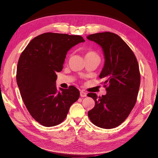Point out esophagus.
Returning a JSON list of instances; mask_svg holds the SVG:
<instances>
[{"label": "esophagus", "mask_w": 158, "mask_h": 158, "mask_svg": "<svg viewBox=\"0 0 158 158\" xmlns=\"http://www.w3.org/2000/svg\"><path fill=\"white\" fill-rule=\"evenodd\" d=\"M87 95V94L84 92V91H80V96L83 98V97H85Z\"/></svg>", "instance_id": "obj_1"}]
</instances>
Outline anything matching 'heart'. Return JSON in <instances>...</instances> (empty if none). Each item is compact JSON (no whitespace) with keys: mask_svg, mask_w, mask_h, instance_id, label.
Instances as JSON below:
<instances>
[{"mask_svg":"<svg viewBox=\"0 0 158 158\" xmlns=\"http://www.w3.org/2000/svg\"><path fill=\"white\" fill-rule=\"evenodd\" d=\"M85 59H91V58H97L99 59V56L97 52H95V51L93 50H88L85 52Z\"/></svg>","mask_w":158,"mask_h":158,"instance_id":"heart-1","label":"heart"}]
</instances>
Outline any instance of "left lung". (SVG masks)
<instances>
[{
    "label": "left lung",
    "mask_w": 158,
    "mask_h": 158,
    "mask_svg": "<svg viewBox=\"0 0 158 158\" xmlns=\"http://www.w3.org/2000/svg\"><path fill=\"white\" fill-rule=\"evenodd\" d=\"M87 39L102 47L105 63L99 76L108 85H104L106 95H87L95 104L88 111V117L97 127L115 128L125 121L135 106L140 84L138 61L130 47L115 33H94Z\"/></svg>",
    "instance_id": "8db88e82"
}]
</instances>
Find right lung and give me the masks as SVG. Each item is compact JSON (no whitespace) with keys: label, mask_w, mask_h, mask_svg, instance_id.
I'll return each mask as SVG.
<instances>
[{"label":"right lung","mask_w":158,"mask_h":158,"mask_svg":"<svg viewBox=\"0 0 158 158\" xmlns=\"http://www.w3.org/2000/svg\"><path fill=\"white\" fill-rule=\"evenodd\" d=\"M84 41L80 35L45 33L33 38L19 58L16 82L22 100L43 126L61 123L79 98V90L73 85L57 90L56 73L63 70L68 51Z\"/></svg>","instance_id":"obj_1"}]
</instances>
